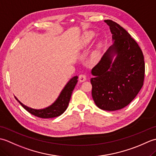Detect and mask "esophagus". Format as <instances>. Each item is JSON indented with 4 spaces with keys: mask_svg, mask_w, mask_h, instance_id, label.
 Masks as SVG:
<instances>
[{
    "mask_svg": "<svg viewBox=\"0 0 156 156\" xmlns=\"http://www.w3.org/2000/svg\"><path fill=\"white\" fill-rule=\"evenodd\" d=\"M87 80V76L84 75V74H80L79 76V81L80 82H84Z\"/></svg>",
    "mask_w": 156,
    "mask_h": 156,
    "instance_id": "34e87169",
    "label": "esophagus"
}]
</instances>
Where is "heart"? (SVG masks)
I'll return each instance as SVG.
<instances>
[{
  "label": "heart",
  "mask_w": 156,
  "mask_h": 156,
  "mask_svg": "<svg viewBox=\"0 0 156 156\" xmlns=\"http://www.w3.org/2000/svg\"><path fill=\"white\" fill-rule=\"evenodd\" d=\"M95 37V34L94 31H89L85 32L84 34H82L80 37V46L82 48L86 47L88 45H89L92 41V39H94ZM101 44H99L97 48H96L94 50L92 53V59H93L94 61H97L101 58Z\"/></svg>",
  "instance_id": "obj_1"
}]
</instances>
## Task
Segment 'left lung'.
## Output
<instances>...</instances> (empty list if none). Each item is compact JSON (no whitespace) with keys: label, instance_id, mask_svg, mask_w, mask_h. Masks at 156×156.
Returning <instances> with one entry per match:
<instances>
[{"label":"left lung","instance_id":"left-lung-1","mask_svg":"<svg viewBox=\"0 0 156 156\" xmlns=\"http://www.w3.org/2000/svg\"><path fill=\"white\" fill-rule=\"evenodd\" d=\"M105 22L112 34V45L92 69V96L99 108L114 111L127 106L141 90L145 63L142 51L130 34L111 20Z\"/></svg>","mask_w":156,"mask_h":156}]
</instances>
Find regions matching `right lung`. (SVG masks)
I'll return each mask as SVG.
<instances>
[{"instance_id":"1","label":"right lung","mask_w":156,"mask_h":156,"mask_svg":"<svg viewBox=\"0 0 156 156\" xmlns=\"http://www.w3.org/2000/svg\"><path fill=\"white\" fill-rule=\"evenodd\" d=\"M78 77L77 76L72 77L67 82V84L65 85V87L62 89L57 99L51 105L44 108L37 109L29 107L28 106L23 104L21 102H20V101H19L16 97H15L16 100L21 104V105L25 110H27L29 112L36 116V117L44 119L58 117V116L64 113L65 111L67 109L69 102L70 101L72 91L78 82Z\"/></svg>"}]
</instances>
